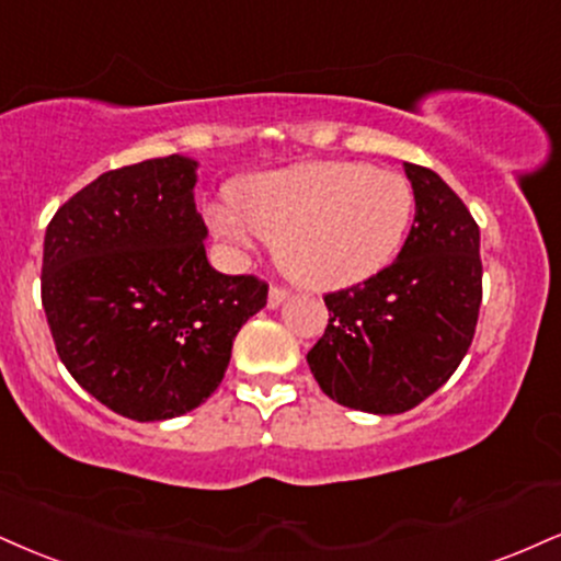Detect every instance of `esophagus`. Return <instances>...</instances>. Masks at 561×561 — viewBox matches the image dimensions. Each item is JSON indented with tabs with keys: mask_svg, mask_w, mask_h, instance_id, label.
Wrapping results in <instances>:
<instances>
[{
	"mask_svg": "<svg viewBox=\"0 0 561 561\" xmlns=\"http://www.w3.org/2000/svg\"><path fill=\"white\" fill-rule=\"evenodd\" d=\"M289 298V293L285 287H279V285H272L268 287V308H279L282 302H285Z\"/></svg>",
	"mask_w": 561,
	"mask_h": 561,
	"instance_id": "esophagus-1",
	"label": "esophagus"
}]
</instances>
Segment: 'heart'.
<instances>
[{
  "instance_id": "obj_1",
  "label": "heart",
  "mask_w": 561,
  "mask_h": 561,
  "mask_svg": "<svg viewBox=\"0 0 561 561\" xmlns=\"http://www.w3.org/2000/svg\"><path fill=\"white\" fill-rule=\"evenodd\" d=\"M413 211V187L402 174L357 161H313L245 180L238 201L214 204L206 221L232 248L272 240L289 279L334 293L397 259Z\"/></svg>"
}]
</instances>
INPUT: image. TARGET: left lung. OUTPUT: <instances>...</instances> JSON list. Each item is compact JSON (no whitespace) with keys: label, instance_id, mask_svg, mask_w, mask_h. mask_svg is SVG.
<instances>
[{"label":"left lung","instance_id":"1","mask_svg":"<svg viewBox=\"0 0 561 561\" xmlns=\"http://www.w3.org/2000/svg\"><path fill=\"white\" fill-rule=\"evenodd\" d=\"M415 221L400 255L360 285L329 293L327 332L308 353L323 394L374 415L413 410L447 383L473 342L483 298L481 232L460 195L408 164Z\"/></svg>","mask_w":561,"mask_h":561}]
</instances>
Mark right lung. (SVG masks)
Returning a JSON list of instances; mask_svg holds the SVG:
<instances>
[{
    "mask_svg": "<svg viewBox=\"0 0 561 561\" xmlns=\"http://www.w3.org/2000/svg\"><path fill=\"white\" fill-rule=\"evenodd\" d=\"M198 161L148 159L104 172L46 227L42 302L70 376L130 421L204 404L268 285L219 274L195 211Z\"/></svg>",
    "mask_w": 561,
    "mask_h": 561,
    "instance_id": "add662e5",
    "label": "right lung"
}]
</instances>
